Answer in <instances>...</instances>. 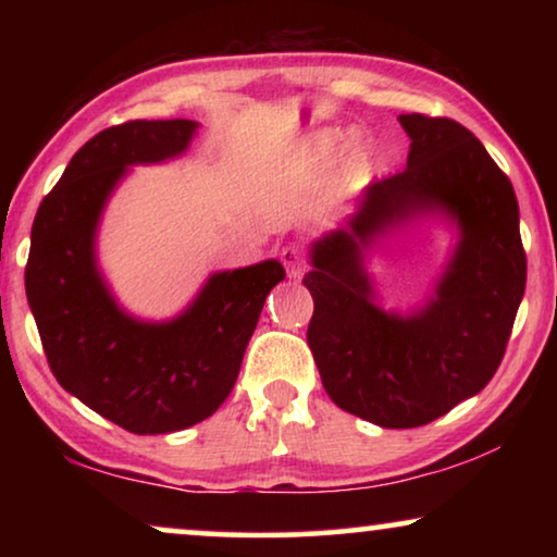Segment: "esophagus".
I'll return each instance as SVG.
<instances>
[{"instance_id": "esophagus-1", "label": "esophagus", "mask_w": 557, "mask_h": 557, "mask_svg": "<svg viewBox=\"0 0 557 557\" xmlns=\"http://www.w3.org/2000/svg\"><path fill=\"white\" fill-rule=\"evenodd\" d=\"M281 261L286 265V273L292 278H299L304 269H307V261H304V253L296 246H286L281 250Z\"/></svg>"}]
</instances>
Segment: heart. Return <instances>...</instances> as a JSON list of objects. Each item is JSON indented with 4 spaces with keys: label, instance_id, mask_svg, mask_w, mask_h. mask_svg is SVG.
I'll list each match as a JSON object with an SVG mask.
<instances>
[{
    "label": "heart",
    "instance_id": "obj_1",
    "mask_svg": "<svg viewBox=\"0 0 557 557\" xmlns=\"http://www.w3.org/2000/svg\"><path fill=\"white\" fill-rule=\"evenodd\" d=\"M339 144H342L339 132L317 134L314 139L304 144L299 154L294 157L292 170L299 174V177H311V174H317L324 164H330V159L334 157V151L339 149Z\"/></svg>",
    "mask_w": 557,
    "mask_h": 557
}]
</instances>
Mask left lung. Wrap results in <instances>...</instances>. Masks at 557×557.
Masks as SVG:
<instances>
[{
	"label": "left lung",
	"mask_w": 557,
	"mask_h": 557,
	"mask_svg": "<svg viewBox=\"0 0 557 557\" xmlns=\"http://www.w3.org/2000/svg\"><path fill=\"white\" fill-rule=\"evenodd\" d=\"M406 170L364 187L357 210L311 246L307 342L330 398L383 429L436 421L490 383L528 278L512 182L459 121L403 113ZM460 227L434 296L410 315L374 304L363 250L425 214Z\"/></svg>",
	"instance_id": "obj_1"
}]
</instances>
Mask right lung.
Returning <instances> with one entry per match:
<instances>
[{
    "label": "right lung",
    "instance_id": "obj_1",
    "mask_svg": "<svg viewBox=\"0 0 557 557\" xmlns=\"http://www.w3.org/2000/svg\"><path fill=\"white\" fill-rule=\"evenodd\" d=\"M197 121H126L75 151L45 195L25 269L27 301L52 375L121 429L151 436L205 421L238 380L265 296L286 271L263 261L212 273L170 322L128 317L96 265V231L128 166L180 157Z\"/></svg>",
    "mask_w": 557,
    "mask_h": 557
}]
</instances>
